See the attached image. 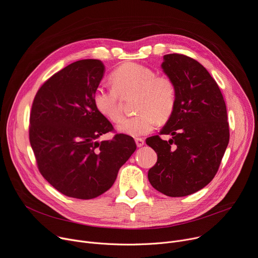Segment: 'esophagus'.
Here are the masks:
<instances>
[{"instance_id": "obj_1", "label": "esophagus", "mask_w": 258, "mask_h": 258, "mask_svg": "<svg viewBox=\"0 0 258 258\" xmlns=\"http://www.w3.org/2000/svg\"><path fill=\"white\" fill-rule=\"evenodd\" d=\"M135 143H136V146H137L138 148H141V147H143V146L145 145V141L143 140V138H136Z\"/></svg>"}]
</instances>
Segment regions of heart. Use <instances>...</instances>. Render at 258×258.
I'll list each match as a JSON object with an SVG mask.
<instances>
[{
    "label": "heart",
    "instance_id": "1",
    "mask_svg": "<svg viewBox=\"0 0 258 258\" xmlns=\"http://www.w3.org/2000/svg\"><path fill=\"white\" fill-rule=\"evenodd\" d=\"M112 88L98 87L93 93L96 110L111 122L122 114L121 96L137 93V114L124 117L116 130L128 136L140 137L149 134L158 124L167 122L176 104V88L166 75H157L150 67L137 63H125L111 74Z\"/></svg>",
    "mask_w": 258,
    "mask_h": 258
}]
</instances>
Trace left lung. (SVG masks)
I'll list each match as a JSON object with an SVG mask.
<instances>
[{
    "mask_svg": "<svg viewBox=\"0 0 258 258\" xmlns=\"http://www.w3.org/2000/svg\"><path fill=\"white\" fill-rule=\"evenodd\" d=\"M163 58L162 69L176 88V104L160 131L170 140L155 135L146 141L158 157L148 177L157 191L182 197L214 179L229 142V126L222 93L208 70L184 54Z\"/></svg>",
    "mask_w": 258,
    "mask_h": 258,
    "instance_id": "obj_1",
    "label": "left lung"
}]
</instances>
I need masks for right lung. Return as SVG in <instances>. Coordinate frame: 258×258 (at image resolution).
Masks as SVG:
<instances>
[{"label": "right lung", "instance_id": "obj_1", "mask_svg": "<svg viewBox=\"0 0 258 258\" xmlns=\"http://www.w3.org/2000/svg\"><path fill=\"white\" fill-rule=\"evenodd\" d=\"M104 69L99 60L76 61L48 78L32 104L29 135L39 171L54 189L78 200L106 192L136 150L126 134L97 141L113 129L93 103Z\"/></svg>", "mask_w": 258, "mask_h": 258}]
</instances>
